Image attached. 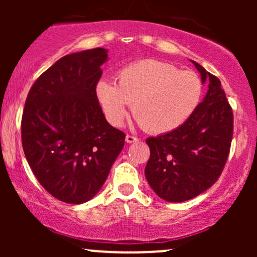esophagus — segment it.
<instances>
[{"label": "esophagus", "mask_w": 257, "mask_h": 257, "mask_svg": "<svg viewBox=\"0 0 257 257\" xmlns=\"http://www.w3.org/2000/svg\"><path fill=\"white\" fill-rule=\"evenodd\" d=\"M125 141L128 144H132V143H138L139 141V138H137V137H133V135H129V134H126L125 135Z\"/></svg>", "instance_id": "34e87169"}]
</instances>
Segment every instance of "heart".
Here are the masks:
<instances>
[{
  "instance_id": "obj_1",
  "label": "heart",
  "mask_w": 257,
  "mask_h": 257,
  "mask_svg": "<svg viewBox=\"0 0 257 257\" xmlns=\"http://www.w3.org/2000/svg\"><path fill=\"white\" fill-rule=\"evenodd\" d=\"M117 83L99 82L96 94L112 124L122 123L128 104L139 125L151 134L178 129L192 116L202 98V82L192 71L145 59L120 69Z\"/></svg>"
}]
</instances>
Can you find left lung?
Segmentation results:
<instances>
[{
    "label": "left lung",
    "instance_id": "1",
    "mask_svg": "<svg viewBox=\"0 0 257 257\" xmlns=\"http://www.w3.org/2000/svg\"><path fill=\"white\" fill-rule=\"evenodd\" d=\"M192 63L203 83L208 82L203 101L178 129L146 139V180L162 199L173 203L192 199L217 181L233 138V111L220 79Z\"/></svg>",
    "mask_w": 257,
    "mask_h": 257
}]
</instances>
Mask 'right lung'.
<instances>
[{"mask_svg": "<svg viewBox=\"0 0 257 257\" xmlns=\"http://www.w3.org/2000/svg\"><path fill=\"white\" fill-rule=\"evenodd\" d=\"M107 59L104 48L65 55L32 84L22 117V144L37 181L54 198H93L124 146L96 95Z\"/></svg>", "mask_w": 257, "mask_h": 257, "instance_id": "obj_1", "label": "right lung"}]
</instances>
